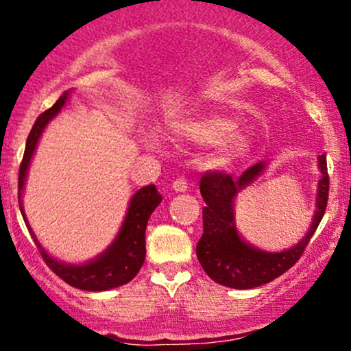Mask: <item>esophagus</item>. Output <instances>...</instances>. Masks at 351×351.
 I'll list each match as a JSON object with an SVG mask.
<instances>
[{
  "label": "esophagus",
  "mask_w": 351,
  "mask_h": 351,
  "mask_svg": "<svg viewBox=\"0 0 351 351\" xmlns=\"http://www.w3.org/2000/svg\"><path fill=\"white\" fill-rule=\"evenodd\" d=\"M171 188L175 189L176 193H184L188 189V181L184 178H176L175 181H173Z\"/></svg>",
  "instance_id": "esophagus-1"
}]
</instances>
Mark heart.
Here are the masks:
<instances>
[{
	"label": "heart",
	"mask_w": 351,
	"mask_h": 351,
	"mask_svg": "<svg viewBox=\"0 0 351 351\" xmlns=\"http://www.w3.org/2000/svg\"><path fill=\"white\" fill-rule=\"evenodd\" d=\"M237 132V123L228 117L208 115L191 120L184 123L181 134L188 136L193 142L201 145H217L223 143L217 162L223 167H232L237 162H243L251 153V140L244 135H234ZM147 142L155 147L156 140L148 136Z\"/></svg>",
	"instance_id": "heart-1"
}]
</instances>
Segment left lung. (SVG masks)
<instances>
[{
  "instance_id": "1",
  "label": "left lung",
  "mask_w": 351,
  "mask_h": 351,
  "mask_svg": "<svg viewBox=\"0 0 351 351\" xmlns=\"http://www.w3.org/2000/svg\"><path fill=\"white\" fill-rule=\"evenodd\" d=\"M265 163H256L239 178L223 171L204 173L199 191L203 208V236L196 245L201 267L213 280L231 289H254L267 284L292 267L307 247L325 215L328 199V173L325 155L318 156L322 178L317 189V209L310 229L293 247L267 252L245 243L234 223V199L241 189L252 183L264 171Z\"/></svg>"
}]
</instances>
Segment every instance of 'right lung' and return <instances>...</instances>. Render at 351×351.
Returning a JSON list of instances; mask_svg holds the SVG:
<instances>
[{"label":"right lung","instance_id":"right-lung-1","mask_svg":"<svg viewBox=\"0 0 351 351\" xmlns=\"http://www.w3.org/2000/svg\"><path fill=\"white\" fill-rule=\"evenodd\" d=\"M67 97H69V92H64L58 102H56L49 110H46L44 114L38 117L33 128H31L29 136H27L26 140V148H24L21 167H19V209H21L24 223H26L27 229H29L34 243L38 244L43 259L46 261L49 269L54 271L56 276H59L60 279L67 282L72 287L82 289V291H108V289L120 287V285L130 282L136 276V272L140 271V267L143 265L145 252H147L145 251V229H147L148 217H150L153 211H155V208L162 203V195H160L158 189L155 188V184H148V186L138 189V191L132 196L130 204H128V211L127 215H125L123 224L122 228H120L119 234H117L114 239V243L108 245L100 256L88 261L86 264L60 263V261L54 259V257L46 252V249H44L43 245L39 244V241L36 239L33 229L29 228V223H27L26 216H24L21 196L24 183H26L27 168H29L31 158H33L39 138H41L46 125L49 123L51 120L59 114L60 108L64 107Z\"/></svg>","mask_w":351,"mask_h":351}]
</instances>
